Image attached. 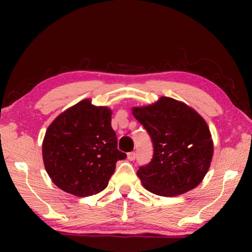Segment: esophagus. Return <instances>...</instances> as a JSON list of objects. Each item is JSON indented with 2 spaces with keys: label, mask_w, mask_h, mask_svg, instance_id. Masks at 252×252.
Instances as JSON below:
<instances>
[{
  "label": "esophagus",
  "mask_w": 252,
  "mask_h": 252,
  "mask_svg": "<svg viewBox=\"0 0 252 252\" xmlns=\"http://www.w3.org/2000/svg\"><path fill=\"white\" fill-rule=\"evenodd\" d=\"M127 158H128V160H134L136 158V153H134V151H132V153H128L127 154Z\"/></svg>",
  "instance_id": "1"
}]
</instances>
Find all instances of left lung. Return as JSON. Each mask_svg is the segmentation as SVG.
<instances>
[{
    "label": "left lung",
    "instance_id": "8db88e82",
    "mask_svg": "<svg viewBox=\"0 0 252 252\" xmlns=\"http://www.w3.org/2000/svg\"><path fill=\"white\" fill-rule=\"evenodd\" d=\"M132 111L147 129L154 147L153 159L136 173L144 188L172 197L201 184L213 156L205 120L190 106L165 96Z\"/></svg>",
    "mask_w": 252,
    "mask_h": 252
}]
</instances>
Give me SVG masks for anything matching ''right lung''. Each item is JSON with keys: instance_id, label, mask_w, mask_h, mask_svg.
<instances>
[{"instance_id": "right-lung-1", "label": "right lung", "mask_w": 252, "mask_h": 252, "mask_svg": "<svg viewBox=\"0 0 252 252\" xmlns=\"http://www.w3.org/2000/svg\"><path fill=\"white\" fill-rule=\"evenodd\" d=\"M111 110L89 99L61 113L48 127L42 143L46 171L62 190L79 197L106 188L116 163L126 154L117 149Z\"/></svg>"}]
</instances>
